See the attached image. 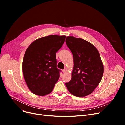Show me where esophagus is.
<instances>
[{"label":"esophagus","mask_w":125,"mask_h":125,"mask_svg":"<svg viewBox=\"0 0 125 125\" xmlns=\"http://www.w3.org/2000/svg\"><path fill=\"white\" fill-rule=\"evenodd\" d=\"M67 71V69L66 68H64L63 70H62V71H63V73H65V72H66Z\"/></svg>","instance_id":"34e87169"}]
</instances>
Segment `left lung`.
<instances>
[{
    "label": "left lung",
    "mask_w": 125,
    "mask_h": 125,
    "mask_svg": "<svg viewBox=\"0 0 125 125\" xmlns=\"http://www.w3.org/2000/svg\"><path fill=\"white\" fill-rule=\"evenodd\" d=\"M66 43L73 57L74 67L71 80L65 83L69 92L76 97L89 95L99 84L103 65L94 46L81 38L67 36Z\"/></svg>",
    "instance_id": "8db88e82"
}]
</instances>
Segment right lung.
Wrapping results in <instances>:
<instances>
[{"instance_id":"obj_1","label":"right lung","mask_w":125,"mask_h":125,"mask_svg":"<svg viewBox=\"0 0 125 125\" xmlns=\"http://www.w3.org/2000/svg\"><path fill=\"white\" fill-rule=\"evenodd\" d=\"M66 37L52 35L38 38L26 50L23 73L28 88L34 94L43 96L53 90L61 71L57 68L56 54Z\"/></svg>"}]
</instances>
